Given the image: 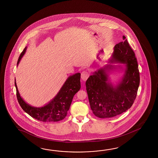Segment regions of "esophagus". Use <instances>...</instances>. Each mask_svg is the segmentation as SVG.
Segmentation results:
<instances>
[{
	"instance_id": "34e87169",
	"label": "esophagus",
	"mask_w": 158,
	"mask_h": 158,
	"mask_svg": "<svg viewBox=\"0 0 158 158\" xmlns=\"http://www.w3.org/2000/svg\"><path fill=\"white\" fill-rule=\"evenodd\" d=\"M89 73L87 72L84 71V72H82L81 73V79L82 80V81H86L87 80L88 77H89Z\"/></svg>"
}]
</instances>
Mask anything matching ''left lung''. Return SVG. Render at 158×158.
I'll return each mask as SVG.
<instances>
[{"instance_id": "obj_1", "label": "left lung", "mask_w": 158, "mask_h": 158, "mask_svg": "<svg viewBox=\"0 0 158 158\" xmlns=\"http://www.w3.org/2000/svg\"><path fill=\"white\" fill-rule=\"evenodd\" d=\"M123 41L116 44L108 63L95 71L88 78L86 87L91 109L98 118H110L131 107L139 85V72L134 51L124 35ZM121 65L114 66L113 63ZM124 70L125 73L116 85L109 78L114 69Z\"/></svg>"}]
</instances>
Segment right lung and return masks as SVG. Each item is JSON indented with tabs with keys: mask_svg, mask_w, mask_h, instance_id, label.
<instances>
[{
	"mask_svg": "<svg viewBox=\"0 0 158 158\" xmlns=\"http://www.w3.org/2000/svg\"><path fill=\"white\" fill-rule=\"evenodd\" d=\"M27 48V47H25L19 57L17 66L25 53ZM80 73L69 76L56 95L48 103L40 107L31 106L24 101L19 92L15 80V85L19 103L26 113L39 121L56 122L62 120L67 114L74 95L80 89Z\"/></svg>",
	"mask_w": 158,
	"mask_h": 158,
	"instance_id": "obj_1",
	"label": "right lung"
}]
</instances>
